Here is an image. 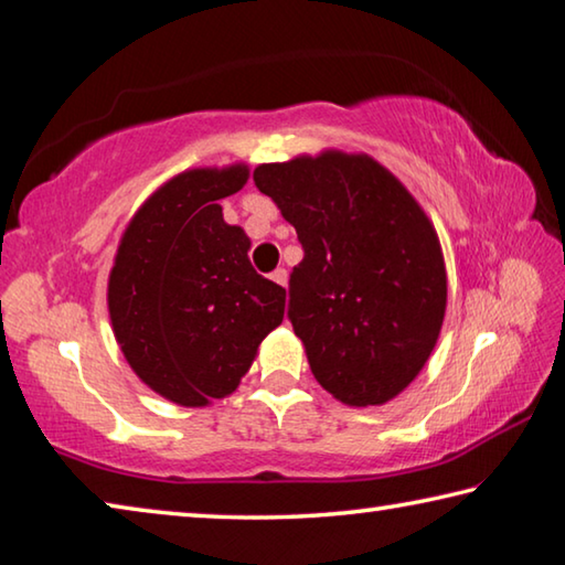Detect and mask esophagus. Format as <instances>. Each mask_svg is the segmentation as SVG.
<instances>
[{"mask_svg":"<svg viewBox=\"0 0 565 565\" xmlns=\"http://www.w3.org/2000/svg\"><path fill=\"white\" fill-rule=\"evenodd\" d=\"M270 277H273V282L282 285V288H288V270H285V267H277V270Z\"/></svg>","mask_w":565,"mask_h":565,"instance_id":"esophagus-1","label":"esophagus"}]
</instances>
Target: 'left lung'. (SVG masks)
Returning a JSON list of instances; mask_svg holds the SVG:
<instances>
[{"label": "left lung", "mask_w": 565, "mask_h": 565, "mask_svg": "<svg viewBox=\"0 0 565 565\" xmlns=\"http://www.w3.org/2000/svg\"><path fill=\"white\" fill-rule=\"evenodd\" d=\"M253 180L302 245L288 320L316 381L348 405L408 387L446 316L436 230L391 172L365 154L260 164Z\"/></svg>", "instance_id": "1"}]
</instances>
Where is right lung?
Masks as SVG:
<instances>
[{"mask_svg": "<svg viewBox=\"0 0 565 565\" xmlns=\"http://www.w3.org/2000/svg\"><path fill=\"white\" fill-rule=\"evenodd\" d=\"M245 182V164L178 174L129 222L109 275L127 363L188 408L233 393L282 322L285 288L255 273L247 235L222 220L220 200Z\"/></svg>", "mask_w": 565, "mask_h": 565, "instance_id": "1", "label": "right lung"}]
</instances>
